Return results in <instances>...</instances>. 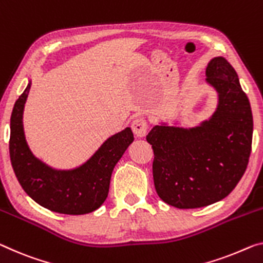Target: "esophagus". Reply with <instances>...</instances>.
<instances>
[{
	"mask_svg": "<svg viewBox=\"0 0 263 263\" xmlns=\"http://www.w3.org/2000/svg\"><path fill=\"white\" fill-rule=\"evenodd\" d=\"M132 128H133V132H134V134L136 136L143 137L145 135V133H147V129H148L147 120H145V118L135 119L134 121H133Z\"/></svg>",
	"mask_w": 263,
	"mask_h": 263,
	"instance_id": "34e87169",
	"label": "esophagus"
}]
</instances>
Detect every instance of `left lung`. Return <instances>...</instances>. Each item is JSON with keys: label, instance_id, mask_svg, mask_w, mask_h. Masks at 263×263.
<instances>
[{"label": "left lung", "instance_id": "obj_1", "mask_svg": "<svg viewBox=\"0 0 263 263\" xmlns=\"http://www.w3.org/2000/svg\"><path fill=\"white\" fill-rule=\"evenodd\" d=\"M205 75L219 92L212 118L189 129L155 126L147 135L157 195L180 209L224 199L243 176L252 152L253 114L236 71L226 59L215 58Z\"/></svg>", "mask_w": 263, "mask_h": 263}]
</instances>
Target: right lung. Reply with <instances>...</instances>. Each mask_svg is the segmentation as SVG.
<instances>
[{
	"instance_id": "1",
	"label": "right lung",
	"mask_w": 263,
	"mask_h": 263,
	"mask_svg": "<svg viewBox=\"0 0 263 263\" xmlns=\"http://www.w3.org/2000/svg\"><path fill=\"white\" fill-rule=\"evenodd\" d=\"M30 83L20 95L10 118V161L23 191L51 212L82 215L96 211L106 201L112 169L129 147L130 128L112 135L86 163L72 171H55L36 159L24 137L22 116Z\"/></svg>"
}]
</instances>
